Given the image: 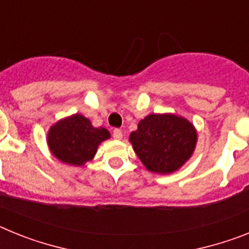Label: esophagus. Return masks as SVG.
<instances>
[{
  "mask_svg": "<svg viewBox=\"0 0 249 249\" xmlns=\"http://www.w3.org/2000/svg\"><path fill=\"white\" fill-rule=\"evenodd\" d=\"M112 135H113L114 140H121V138H122V136H123V133H122V131H121V129L114 128L113 133H112Z\"/></svg>",
  "mask_w": 249,
  "mask_h": 249,
  "instance_id": "1",
  "label": "esophagus"
}]
</instances>
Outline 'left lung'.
I'll list each match as a JSON object with an SVG mask.
<instances>
[{"mask_svg": "<svg viewBox=\"0 0 249 249\" xmlns=\"http://www.w3.org/2000/svg\"><path fill=\"white\" fill-rule=\"evenodd\" d=\"M138 158L151 172H175L192 155L195 127L175 114H149L129 136Z\"/></svg>", "mask_w": 249, "mask_h": 249, "instance_id": "obj_1", "label": "left lung"}]
</instances>
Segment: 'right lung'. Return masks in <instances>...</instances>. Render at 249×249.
I'll use <instances>...</instances> for the list:
<instances>
[{"label": "right lung", "instance_id": "obj_1", "mask_svg": "<svg viewBox=\"0 0 249 249\" xmlns=\"http://www.w3.org/2000/svg\"><path fill=\"white\" fill-rule=\"evenodd\" d=\"M107 138H109L107 129L94 128L89 120L73 114L51 127L47 142L51 152L61 162L82 166L93 158L98 144Z\"/></svg>", "mask_w": 249, "mask_h": 249}]
</instances>
